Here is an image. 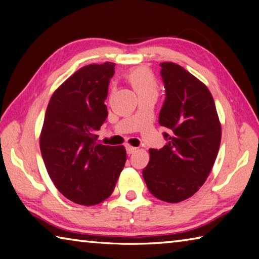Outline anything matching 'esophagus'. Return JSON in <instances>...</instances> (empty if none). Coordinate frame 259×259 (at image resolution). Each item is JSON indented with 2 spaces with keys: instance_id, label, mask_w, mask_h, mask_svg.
<instances>
[{
  "instance_id": "1",
  "label": "esophagus",
  "mask_w": 259,
  "mask_h": 259,
  "mask_svg": "<svg viewBox=\"0 0 259 259\" xmlns=\"http://www.w3.org/2000/svg\"><path fill=\"white\" fill-rule=\"evenodd\" d=\"M125 148H126V153H128L129 155L134 154V153L137 151V147H134V146H130V145H128Z\"/></svg>"
}]
</instances>
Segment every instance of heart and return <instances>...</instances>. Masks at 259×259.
<instances>
[{
    "label": "heart",
    "mask_w": 259,
    "mask_h": 259,
    "mask_svg": "<svg viewBox=\"0 0 259 259\" xmlns=\"http://www.w3.org/2000/svg\"><path fill=\"white\" fill-rule=\"evenodd\" d=\"M128 78L136 93L138 94L139 98L145 97V96H157L159 82L151 69L146 67L135 68L129 73Z\"/></svg>",
    "instance_id": "1"
}]
</instances>
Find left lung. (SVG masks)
<instances>
[{
    "label": "left lung",
    "mask_w": 259,
    "mask_h": 259,
    "mask_svg": "<svg viewBox=\"0 0 259 259\" xmlns=\"http://www.w3.org/2000/svg\"><path fill=\"white\" fill-rule=\"evenodd\" d=\"M165 100L159 123L170 130L160 150L151 148L143 170L156 199L177 203L194 195L211 171L222 139V125L204 83L175 63H161Z\"/></svg>",
    "instance_id": "1"
}]
</instances>
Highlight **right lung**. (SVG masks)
I'll return each mask as SVG.
<instances>
[{"mask_svg": "<svg viewBox=\"0 0 259 259\" xmlns=\"http://www.w3.org/2000/svg\"><path fill=\"white\" fill-rule=\"evenodd\" d=\"M113 63L81 67L60 84L48 104L40 135L41 154L52 183L81 205H95L114 191L126 160L124 146L97 143L106 120Z\"/></svg>", "mask_w": 259, "mask_h": 259, "instance_id": "obj_1", "label": "right lung"}]
</instances>
